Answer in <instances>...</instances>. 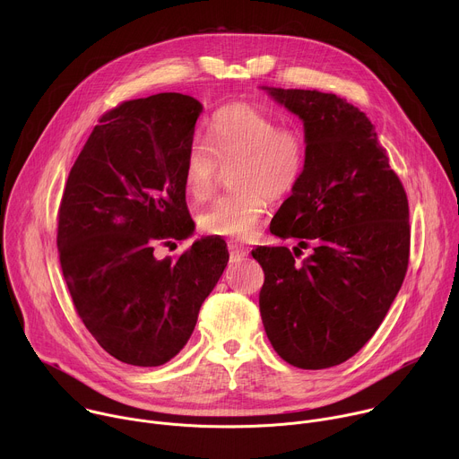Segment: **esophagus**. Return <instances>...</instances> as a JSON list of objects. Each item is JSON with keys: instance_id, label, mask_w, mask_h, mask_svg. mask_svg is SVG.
Wrapping results in <instances>:
<instances>
[{"instance_id": "1", "label": "esophagus", "mask_w": 459, "mask_h": 459, "mask_svg": "<svg viewBox=\"0 0 459 459\" xmlns=\"http://www.w3.org/2000/svg\"><path fill=\"white\" fill-rule=\"evenodd\" d=\"M229 250H230V259L232 261H239V259H245L248 255V248L243 247V245H238V243H230Z\"/></svg>"}]
</instances>
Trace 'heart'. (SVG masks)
Here are the masks:
<instances>
[{"mask_svg":"<svg viewBox=\"0 0 459 459\" xmlns=\"http://www.w3.org/2000/svg\"><path fill=\"white\" fill-rule=\"evenodd\" d=\"M308 160L307 138L298 126L280 121L250 103L218 108L207 125V142L194 140L185 154L181 179L195 202L214 190L220 167L230 169L236 186L216 198L198 216L204 232L220 238H248L269 207L303 179Z\"/></svg>","mask_w":459,"mask_h":459,"instance_id":"1","label":"heart"}]
</instances>
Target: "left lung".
<instances>
[{"label": "left lung", "mask_w": 459, "mask_h": 459, "mask_svg": "<svg viewBox=\"0 0 459 459\" xmlns=\"http://www.w3.org/2000/svg\"><path fill=\"white\" fill-rule=\"evenodd\" d=\"M265 91L303 119L308 160L271 223L274 236L298 238L294 254L252 250L265 273L259 312L287 363L329 368L374 336L402 289L411 252L407 194L359 108L336 94ZM308 240L313 254L298 264Z\"/></svg>", "instance_id": "1"}]
</instances>
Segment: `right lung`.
<instances>
[{"label":"right lung","instance_id":"add662e5","mask_svg":"<svg viewBox=\"0 0 459 459\" xmlns=\"http://www.w3.org/2000/svg\"><path fill=\"white\" fill-rule=\"evenodd\" d=\"M202 110L178 92L123 101L101 116L63 190L65 283L94 340L128 365L172 359L227 267V243L212 236L178 259L154 255L194 229L181 170Z\"/></svg>","mask_w":459,"mask_h":459}]
</instances>
